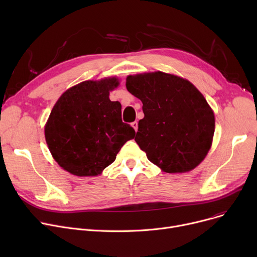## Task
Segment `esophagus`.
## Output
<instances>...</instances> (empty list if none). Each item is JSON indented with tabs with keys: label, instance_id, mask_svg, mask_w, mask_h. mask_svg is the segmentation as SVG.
<instances>
[{
	"label": "esophagus",
	"instance_id": "esophagus-1",
	"mask_svg": "<svg viewBox=\"0 0 257 257\" xmlns=\"http://www.w3.org/2000/svg\"><path fill=\"white\" fill-rule=\"evenodd\" d=\"M131 126L134 128V130H136V131H138V128H139V123H138V121L137 120H134V121H132V123H131Z\"/></svg>",
	"mask_w": 257,
	"mask_h": 257
}]
</instances>
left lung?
<instances>
[{"label":"left lung","mask_w":257,"mask_h":257,"mask_svg":"<svg viewBox=\"0 0 257 257\" xmlns=\"http://www.w3.org/2000/svg\"><path fill=\"white\" fill-rule=\"evenodd\" d=\"M127 90L143 102L144 118L134 141L167 173L195 169L208 153L214 114L191 82L163 72L128 76Z\"/></svg>","instance_id":"obj_1"}]
</instances>
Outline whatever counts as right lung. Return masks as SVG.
Segmentation results:
<instances>
[{
	"label": "right lung",
	"instance_id": "right-lung-1",
	"mask_svg": "<svg viewBox=\"0 0 257 257\" xmlns=\"http://www.w3.org/2000/svg\"><path fill=\"white\" fill-rule=\"evenodd\" d=\"M115 78L84 81L62 93L45 127L49 150L77 176H96L115 160L136 131L121 120V105L109 100Z\"/></svg>",
	"mask_w": 257,
	"mask_h": 257
}]
</instances>
